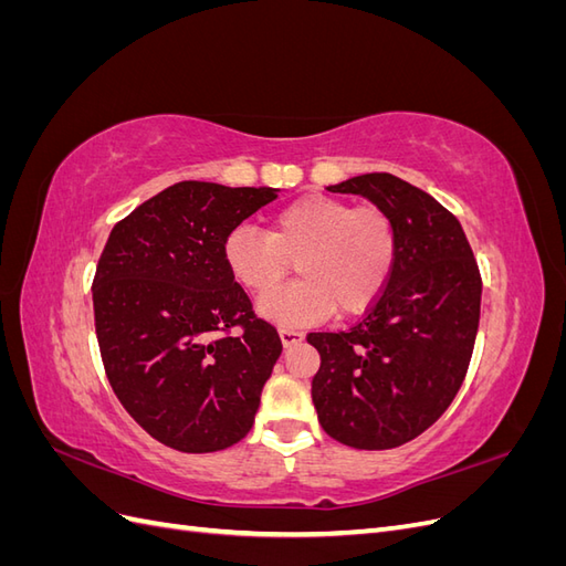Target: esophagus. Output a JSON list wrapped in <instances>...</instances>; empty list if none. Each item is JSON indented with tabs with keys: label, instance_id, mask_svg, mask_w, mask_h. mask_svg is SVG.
<instances>
[{
	"label": "esophagus",
	"instance_id": "esophagus-1",
	"mask_svg": "<svg viewBox=\"0 0 566 566\" xmlns=\"http://www.w3.org/2000/svg\"><path fill=\"white\" fill-rule=\"evenodd\" d=\"M279 335H281V342H283L285 347H293V345H297V342L304 339V335L300 331H295V328H281Z\"/></svg>",
	"mask_w": 566,
	"mask_h": 566
}]
</instances>
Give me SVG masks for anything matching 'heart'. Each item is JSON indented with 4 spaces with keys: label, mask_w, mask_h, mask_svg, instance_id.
I'll return each mask as SVG.
<instances>
[{
    "label": "heart",
    "mask_w": 566,
    "mask_h": 566,
    "mask_svg": "<svg viewBox=\"0 0 566 566\" xmlns=\"http://www.w3.org/2000/svg\"><path fill=\"white\" fill-rule=\"evenodd\" d=\"M231 279L265 295L298 264L303 279L260 302L279 325H310L335 314H361L380 300L399 260V233L387 210L310 193L271 217L269 233L233 227L221 245Z\"/></svg>",
    "instance_id": "1"
}]
</instances>
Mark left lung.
<instances>
[{"instance_id": "1", "label": "left lung", "mask_w": 566, "mask_h": 566, "mask_svg": "<svg viewBox=\"0 0 566 566\" xmlns=\"http://www.w3.org/2000/svg\"><path fill=\"white\" fill-rule=\"evenodd\" d=\"M387 210L399 233L389 285L349 331L310 333L318 422L339 443L385 451L416 439L451 406L479 328L482 276L460 221L387 172L328 186Z\"/></svg>"}]
</instances>
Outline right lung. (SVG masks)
I'll return each instance as SVG.
<instances>
[{
  "instance_id": "right-lung-1",
  "label": "right lung",
  "mask_w": 566,
  "mask_h": 566,
  "mask_svg": "<svg viewBox=\"0 0 566 566\" xmlns=\"http://www.w3.org/2000/svg\"><path fill=\"white\" fill-rule=\"evenodd\" d=\"M276 198L266 186L179 181L119 219L101 252L92 295L108 382L169 449H229L254 422L283 345L231 279L221 245Z\"/></svg>"
}]
</instances>
